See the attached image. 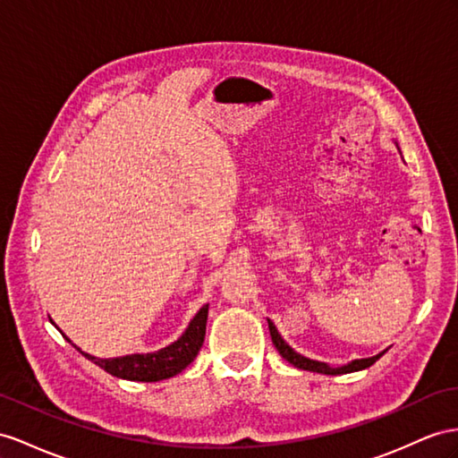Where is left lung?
<instances>
[{
	"label": "left lung",
	"mask_w": 458,
	"mask_h": 458,
	"mask_svg": "<svg viewBox=\"0 0 458 458\" xmlns=\"http://www.w3.org/2000/svg\"><path fill=\"white\" fill-rule=\"evenodd\" d=\"M396 148H398V143H396ZM398 152H401V148H398ZM268 323V331H271V338H273V344L275 348L278 350V354L283 356L286 361H290L292 366L298 368V369H306V371H315V373H323V375H343V373H352V371H360V369H366L369 366H373L375 361H377L386 350L379 352L377 356H371V358H361V360H352L348 363H344V366H329V363L325 361H318V360H311V358H306L298 354V352L292 348L283 336H280V333L276 331V327L271 319H267Z\"/></svg>",
	"instance_id": "8db88e82"
}]
</instances>
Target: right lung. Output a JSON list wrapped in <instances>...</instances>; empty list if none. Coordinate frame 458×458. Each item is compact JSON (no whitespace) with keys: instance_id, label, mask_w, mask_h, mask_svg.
<instances>
[{"instance_id":"right-lung-1","label":"right lung","mask_w":458,"mask_h":458,"mask_svg":"<svg viewBox=\"0 0 458 458\" xmlns=\"http://www.w3.org/2000/svg\"><path fill=\"white\" fill-rule=\"evenodd\" d=\"M207 318H208V303H205V306L195 313V318L190 321V325H187V329L182 333L178 341H174L172 344L164 346L157 352H147V354H129L120 358H97L89 354V352L81 350L77 344H73L64 333L62 335L65 336V341L72 343L87 360L95 361L98 368L108 371L110 375H114V377L155 383L162 379H170L174 375L182 373L195 360L205 341ZM57 329H60V327H57Z\"/></svg>"}]
</instances>
